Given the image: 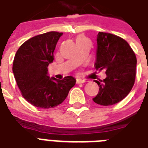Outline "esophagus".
<instances>
[{"label": "esophagus", "instance_id": "34e87169", "mask_svg": "<svg viewBox=\"0 0 148 148\" xmlns=\"http://www.w3.org/2000/svg\"><path fill=\"white\" fill-rule=\"evenodd\" d=\"M86 82L85 79H79V78H77L76 79V83H83Z\"/></svg>", "mask_w": 148, "mask_h": 148}]
</instances>
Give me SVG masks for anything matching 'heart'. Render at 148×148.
<instances>
[{"mask_svg": "<svg viewBox=\"0 0 148 148\" xmlns=\"http://www.w3.org/2000/svg\"><path fill=\"white\" fill-rule=\"evenodd\" d=\"M85 37H83V36H79L78 38H77V40H85Z\"/></svg>", "mask_w": 148, "mask_h": 148, "instance_id": "1", "label": "heart"}]
</instances>
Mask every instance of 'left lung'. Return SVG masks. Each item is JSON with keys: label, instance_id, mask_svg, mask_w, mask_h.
Listing matches in <instances>:
<instances>
[{"label": "left lung", "instance_id": "obj_1", "mask_svg": "<svg viewBox=\"0 0 148 148\" xmlns=\"http://www.w3.org/2000/svg\"><path fill=\"white\" fill-rule=\"evenodd\" d=\"M136 58L129 44L111 33L99 32L97 37L94 67L104 69L106 78L100 83L99 92L93 98L100 105H112L127 96L136 77Z\"/></svg>", "mask_w": 148, "mask_h": 148}]
</instances>
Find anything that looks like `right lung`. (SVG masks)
Returning a JSON list of instances; mask_svg holds the SVG:
<instances>
[{"label":"right lung","mask_w":148,"mask_h":148,"mask_svg":"<svg viewBox=\"0 0 148 148\" xmlns=\"http://www.w3.org/2000/svg\"><path fill=\"white\" fill-rule=\"evenodd\" d=\"M62 33L48 32L33 36L21 45L15 54L12 71L18 88L28 102L40 108L62 104L75 84L73 76L62 80L48 75L49 64Z\"/></svg>","instance_id":"add662e5"}]
</instances>
